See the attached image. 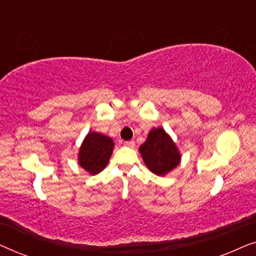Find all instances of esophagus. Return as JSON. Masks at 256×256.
Here are the masks:
<instances>
[{"label": "esophagus", "mask_w": 256, "mask_h": 256, "mask_svg": "<svg viewBox=\"0 0 256 256\" xmlns=\"http://www.w3.org/2000/svg\"><path fill=\"white\" fill-rule=\"evenodd\" d=\"M124 146H128V148H134L135 142L134 141H127V142H124Z\"/></svg>", "instance_id": "34e87169"}]
</instances>
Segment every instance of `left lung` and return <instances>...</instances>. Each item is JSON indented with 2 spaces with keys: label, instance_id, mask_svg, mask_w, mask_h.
Masks as SVG:
<instances>
[{
  "label": "left lung",
  "instance_id": "obj_1",
  "mask_svg": "<svg viewBox=\"0 0 256 256\" xmlns=\"http://www.w3.org/2000/svg\"><path fill=\"white\" fill-rule=\"evenodd\" d=\"M138 150L146 168L157 176L170 172L180 162L176 144L162 127L152 128Z\"/></svg>",
  "mask_w": 256,
  "mask_h": 256
}]
</instances>
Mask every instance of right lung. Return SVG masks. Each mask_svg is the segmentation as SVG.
<instances>
[{
    "label": "right lung",
    "instance_id": "right-lung-1",
    "mask_svg": "<svg viewBox=\"0 0 256 256\" xmlns=\"http://www.w3.org/2000/svg\"><path fill=\"white\" fill-rule=\"evenodd\" d=\"M114 142L100 132H90L79 149V166L90 174H96L106 168L113 152Z\"/></svg>",
    "mask_w": 256,
    "mask_h": 256
}]
</instances>
